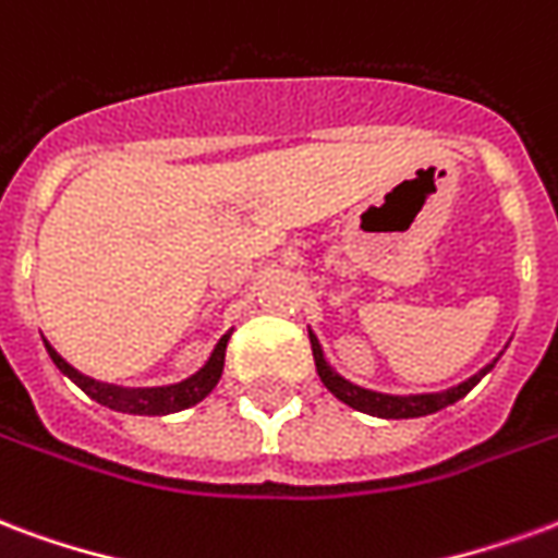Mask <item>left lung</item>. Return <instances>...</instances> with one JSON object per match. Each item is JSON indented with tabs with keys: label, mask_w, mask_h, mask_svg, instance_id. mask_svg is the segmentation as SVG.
I'll list each match as a JSON object with an SVG mask.
<instances>
[{
	"label": "left lung",
	"mask_w": 558,
	"mask_h": 558,
	"mask_svg": "<svg viewBox=\"0 0 558 558\" xmlns=\"http://www.w3.org/2000/svg\"><path fill=\"white\" fill-rule=\"evenodd\" d=\"M308 339H312V353H315V365H318V374L324 386H327L332 396L344 401L348 408L360 410V413H368V416H380V418H413V416H428V413H437V410L449 408L454 404L458 398H463L470 389H473L482 377H485L494 363L482 368L478 374H473L470 380H463V384L451 386L446 392H430V396H384V392H372V389H363V386L348 384L344 377L332 372L324 360V351H320L318 339H315V332H308Z\"/></svg>",
	"instance_id": "8db88e82"
}]
</instances>
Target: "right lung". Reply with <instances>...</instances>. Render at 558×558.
<instances>
[{
    "label": "right lung",
    "mask_w": 558,
    "mask_h": 558,
    "mask_svg": "<svg viewBox=\"0 0 558 558\" xmlns=\"http://www.w3.org/2000/svg\"><path fill=\"white\" fill-rule=\"evenodd\" d=\"M229 336L226 332L219 344L210 353V360L198 374H193L190 380H181V384L174 386H154V389H124V386H112V384H100V380H92V377H85L80 374L73 365H68L59 356V353L52 351L50 344H47V351H50V360L59 365V372L68 374L73 384L83 389L85 396L95 398L97 404H104L109 410H118V413H136V416H166V413H178V410H186L198 404L202 398L210 396V389L219 384V377H222V365H226V344H229Z\"/></svg>",
    "instance_id": "1"
}]
</instances>
